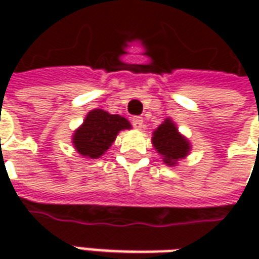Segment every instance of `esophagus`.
<instances>
[{
    "mask_svg": "<svg viewBox=\"0 0 259 259\" xmlns=\"http://www.w3.org/2000/svg\"><path fill=\"white\" fill-rule=\"evenodd\" d=\"M132 124L136 129H141L144 126V119L141 118V116H133L132 118Z\"/></svg>",
    "mask_w": 259,
    "mask_h": 259,
    "instance_id": "esophagus-1",
    "label": "esophagus"
}]
</instances>
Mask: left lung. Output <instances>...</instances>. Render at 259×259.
<instances>
[{
  "instance_id": "left-lung-1",
  "label": "left lung",
  "mask_w": 259,
  "mask_h": 259,
  "mask_svg": "<svg viewBox=\"0 0 259 259\" xmlns=\"http://www.w3.org/2000/svg\"><path fill=\"white\" fill-rule=\"evenodd\" d=\"M152 144L166 165H175L180 158L187 155L190 144L183 136L178 133V129L170 119H166L155 132L152 137Z\"/></svg>"
}]
</instances>
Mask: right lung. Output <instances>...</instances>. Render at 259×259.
Wrapping results in <instances>:
<instances>
[{
  "label": "right lung",
  "mask_w": 259,
  "mask_h": 259,
  "mask_svg": "<svg viewBox=\"0 0 259 259\" xmlns=\"http://www.w3.org/2000/svg\"><path fill=\"white\" fill-rule=\"evenodd\" d=\"M123 129H130L129 120L101 109H93L74 133V148L83 157L100 158Z\"/></svg>",
  "instance_id": "right-lung-1"
}]
</instances>
